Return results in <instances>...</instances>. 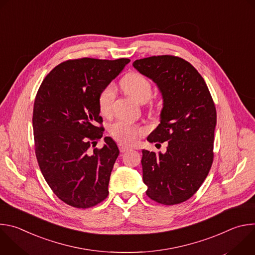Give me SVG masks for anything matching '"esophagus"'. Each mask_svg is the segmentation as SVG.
Masks as SVG:
<instances>
[{
    "mask_svg": "<svg viewBox=\"0 0 255 255\" xmlns=\"http://www.w3.org/2000/svg\"><path fill=\"white\" fill-rule=\"evenodd\" d=\"M118 147H119V150H120L122 153L131 149V147L127 146V145H125V144H123V143H119V144H118Z\"/></svg>",
    "mask_w": 255,
    "mask_h": 255,
    "instance_id": "34e87169",
    "label": "esophagus"
}]
</instances>
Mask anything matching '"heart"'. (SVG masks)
I'll use <instances>...</instances> for the list:
<instances>
[{
    "label": "heart",
    "mask_w": 255,
    "mask_h": 255,
    "mask_svg": "<svg viewBox=\"0 0 255 255\" xmlns=\"http://www.w3.org/2000/svg\"><path fill=\"white\" fill-rule=\"evenodd\" d=\"M123 91L139 103H145L149 100L152 93L151 84L148 79L138 74L130 72L120 82ZM116 98V89L113 85L106 86L99 94L98 106L100 113L109 116L112 112L114 100ZM111 135L114 139L123 143H133L144 133V129L128 121H118L110 127Z\"/></svg>",
    "instance_id": "obj_1"
}]
</instances>
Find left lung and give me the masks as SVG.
Masks as SVG:
<instances>
[{
	"label": "left lung",
	"instance_id": "8db88e82",
	"mask_svg": "<svg viewBox=\"0 0 255 255\" xmlns=\"http://www.w3.org/2000/svg\"><path fill=\"white\" fill-rule=\"evenodd\" d=\"M133 66L156 84L163 100L160 124L147 140L167 141V147L165 153L142 150L146 195L162 205L183 203L200 189L213 163L215 104L202 76L183 58L150 56Z\"/></svg>",
	"mask_w": 255,
	"mask_h": 255
}]
</instances>
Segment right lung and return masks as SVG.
<instances>
[{"label":"right lung","mask_w":255,"mask_h":255,"mask_svg":"<svg viewBox=\"0 0 255 255\" xmlns=\"http://www.w3.org/2000/svg\"><path fill=\"white\" fill-rule=\"evenodd\" d=\"M130 62L84 57L55 66L43 80L33 108L35 154L46 183L65 204L87 209L109 194L117 144L105 137L98 97Z\"/></svg>","instance_id":"1"}]
</instances>
